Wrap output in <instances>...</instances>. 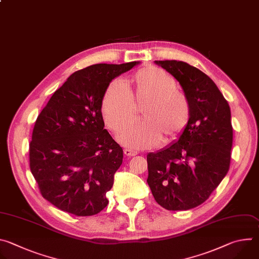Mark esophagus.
I'll use <instances>...</instances> for the list:
<instances>
[{
	"mask_svg": "<svg viewBox=\"0 0 259 259\" xmlns=\"http://www.w3.org/2000/svg\"><path fill=\"white\" fill-rule=\"evenodd\" d=\"M124 154H125L127 157H133V156H136L138 153L135 152V151L129 150V149H125V150H124Z\"/></svg>",
	"mask_w": 259,
	"mask_h": 259,
	"instance_id": "obj_1",
	"label": "esophagus"
}]
</instances>
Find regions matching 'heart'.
I'll return each instance as SVG.
<instances>
[{"label": "heart", "instance_id": "heart-1", "mask_svg": "<svg viewBox=\"0 0 259 259\" xmlns=\"http://www.w3.org/2000/svg\"><path fill=\"white\" fill-rule=\"evenodd\" d=\"M178 88L176 79L157 66H145L125 82H110L101 99V113L106 126L119 132L137 119L141 107L143 122L125 129L120 140L143 149L161 139L170 142L189 124L191 104Z\"/></svg>", "mask_w": 259, "mask_h": 259}]
</instances>
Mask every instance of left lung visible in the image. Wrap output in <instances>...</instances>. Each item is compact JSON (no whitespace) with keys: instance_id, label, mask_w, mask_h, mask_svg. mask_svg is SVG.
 I'll use <instances>...</instances> for the list:
<instances>
[{"instance_id":"1","label":"left lung","mask_w":259,"mask_h":259,"mask_svg":"<svg viewBox=\"0 0 259 259\" xmlns=\"http://www.w3.org/2000/svg\"><path fill=\"white\" fill-rule=\"evenodd\" d=\"M179 82L191 104L188 126L179 139L146 157L147 183L167 210L203 204L227 175L233 127L227 99L199 68L177 60H156Z\"/></svg>"}]
</instances>
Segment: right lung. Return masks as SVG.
I'll list each match as a JSON object with an SVG mask.
<instances>
[{"mask_svg":"<svg viewBox=\"0 0 259 259\" xmlns=\"http://www.w3.org/2000/svg\"><path fill=\"white\" fill-rule=\"evenodd\" d=\"M138 63H99L73 72L36 118L29 168L43 198L58 209L91 216L107 206L123 150L104 129L101 99L113 79Z\"/></svg>","mask_w":259,"mask_h":259,"instance_id":"1","label":"right lung"}]
</instances>
